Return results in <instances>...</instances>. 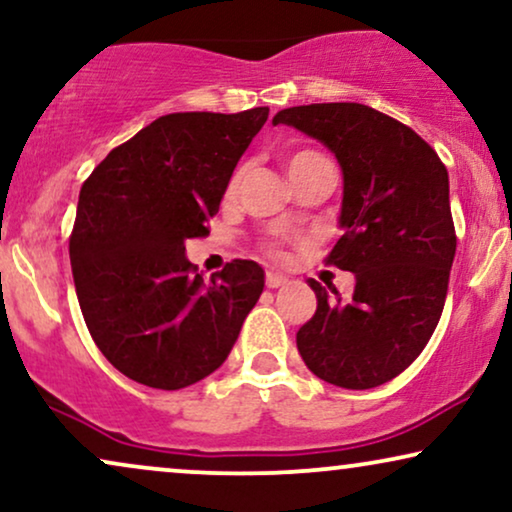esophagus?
Listing matches in <instances>:
<instances>
[{"mask_svg":"<svg viewBox=\"0 0 512 512\" xmlns=\"http://www.w3.org/2000/svg\"><path fill=\"white\" fill-rule=\"evenodd\" d=\"M265 284H268L270 289H277V287H282V284H287V277L280 275V272L270 270L268 275H265Z\"/></svg>","mask_w":512,"mask_h":512,"instance_id":"34e87169","label":"esophagus"}]
</instances>
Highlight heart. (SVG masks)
I'll list each match as a JSON object with an SVG mask.
<instances>
[{
  "instance_id": "1",
  "label": "heart",
  "mask_w": 512,
  "mask_h": 512,
  "mask_svg": "<svg viewBox=\"0 0 512 512\" xmlns=\"http://www.w3.org/2000/svg\"><path fill=\"white\" fill-rule=\"evenodd\" d=\"M310 155H317V152H310V150H303V152H296V155H294V157H291V162H289V167H291V164H294V162H298V159H303V157H310Z\"/></svg>"
}]
</instances>
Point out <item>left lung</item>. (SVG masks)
<instances>
[{
	"label": "left lung",
	"mask_w": 512,
	"mask_h": 512,
	"mask_svg": "<svg viewBox=\"0 0 512 512\" xmlns=\"http://www.w3.org/2000/svg\"><path fill=\"white\" fill-rule=\"evenodd\" d=\"M272 124L334 152L343 235L327 261L355 275L350 298L308 280L317 310L298 329V353L338 388L381 386L421 355L440 322L456 254L447 169L416 131L369 105H298Z\"/></svg>",
	"instance_id": "8db88e82"
}]
</instances>
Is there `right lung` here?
<instances>
[{"instance_id": "obj_1", "label": "right lung", "mask_w": 512, "mask_h": 512, "mask_svg": "<svg viewBox=\"0 0 512 512\" xmlns=\"http://www.w3.org/2000/svg\"><path fill=\"white\" fill-rule=\"evenodd\" d=\"M268 112L159 117L79 190L70 237L79 308L98 350L131 381L178 390L214 374L263 294L261 265L237 258L204 282L185 242L209 235Z\"/></svg>"}]
</instances>
